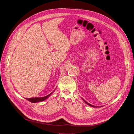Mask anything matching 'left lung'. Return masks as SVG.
Instances as JSON below:
<instances>
[{
  "label": "left lung",
  "instance_id": "obj_1",
  "mask_svg": "<svg viewBox=\"0 0 134 134\" xmlns=\"http://www.w3.org/2000/svg\"><path fill=\"white\" fill-rule=\"evenodd\" d=\"M83 100L84 101V102H85V103H87L88 105H89V106H91V107H96V106H93V105H92V104H91L90 103H88V102H86V100H85L84 99H83Z\"/></svg>",
  "mask_w": 134,
  "mask_h": 134
}]
</instances>
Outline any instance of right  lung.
<instances>
[{
  "label": "right lung",
  "mask_w": 134,
  "mask_h": 134,
  "mask_svg": "<svg viewBox=\"0 0 134 134\" xmlns=\"http://www.w3.org/2000/svg\"><path fill=\"white\" fill-rule=\"evenodd\" d=\"M54 92H52V93H51L50 94H49L48 95L43 97H35V98H26L27 100H28L30 102H32V103H36V102H42V101L46 100L47 98H48L49 97L52 93Z\"/></svg>",
  "instance_id": "add662e5"
}]
</instances>
